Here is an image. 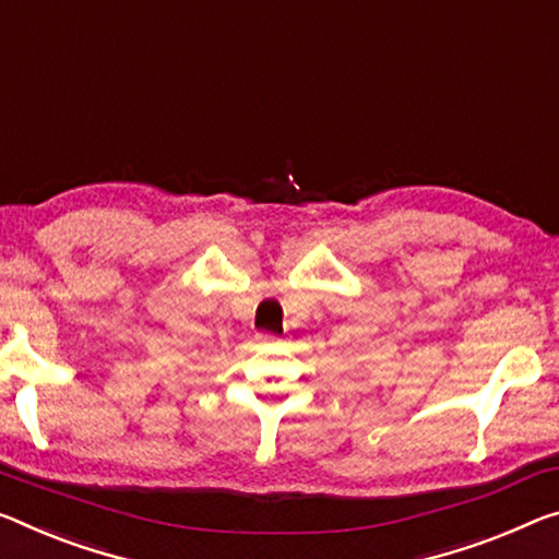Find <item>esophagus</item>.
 <instances>
[{
    "instance_id": "34e87169",
    "label": "esophagus",
    "mask_w": 559,
    "mask_h": 559,
    "mask_svg": "<svg viewBox=\"0 0 559 559\" xmlns=\"http://www.w3.org/2000/svg\"><path fill=\"white\" fill-rule=\"evenodd\" d=\"M259 341H261V343H276L278 338H276V335H273V333H259Z\"/></svg>"
}]
</instances>
